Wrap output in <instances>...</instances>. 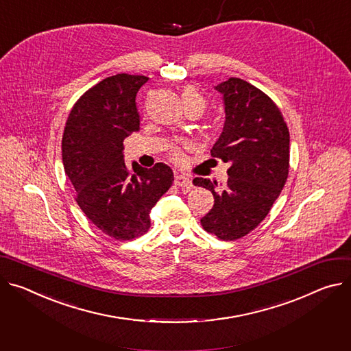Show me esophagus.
Segmentation results:
<instances>
[{
    "label": "esophagus",
    "instance_id": "34e87169",
    "mask_svg": "<svg viewBox=\"0 0 351 351\" xmlns=\"http://www.w3.org/2000/svg\"><path fill=\"white\" fill-rule=\"evenodd\" d=\"M175 184H176V186H179V187H182L183 192H189V190L193 187L192 180H190L187 176H184V175H179V173L175 176Z\"/></svg>",
    "mask_w": 351,
    "mask_h": 351
}]
</instances>
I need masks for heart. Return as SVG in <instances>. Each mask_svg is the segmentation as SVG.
Instances as JSON below:
<instances>
[{"mask_svg":"<svg viewBox=\"0 0 351 351\" xmlns=\"http://www.w3.org/2000/svg\"><path fill=\"white\" fill-rule=\"evenodd\" d=\"M182 102L184 105V108H190V106H199L203 110L206 109V99L203 95L193 86H186L182 90ZM169 156L173 162H180L182 161V149L176 145H173L169 151Z\"/></svg>","mask_w":351,"mask_h":351,"instance_id":"obj_1","label":"heart"}]
</instances>
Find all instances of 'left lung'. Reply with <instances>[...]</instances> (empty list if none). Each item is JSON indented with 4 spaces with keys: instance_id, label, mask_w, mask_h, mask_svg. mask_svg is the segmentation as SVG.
<instances>
[{
    "instance_id": "obj_1",
    "label": "left lung",
    "mask_w": 351,
    "mask_h": 351,
    "mask_svg": "<svg viewBox=\"0 0 351 351\" xmlns=\"http://www.w3.org/2000/svg\"><path fill=\"white\" fill-rule=\"evenodd\" d=\"M224 95L226 123L211 156L230 162L228 180L196 178L195 186L213 193L214 206L200 219L204 231L235 241L269 214L289 178L290 133L277 105L254 85L230 78L215 86Z\"/></svg>"
}]
</instances>
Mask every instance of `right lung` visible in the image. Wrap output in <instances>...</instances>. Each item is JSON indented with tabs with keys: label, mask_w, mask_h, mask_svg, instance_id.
<instances>
[{
	"label": "right lung",
	"mask_w": 351,
	"mask_h": 351,
	"mask_svg": "<svg viewBox=\"0 0 351 351\" xmlns=\"http://www.w3.org/2000/svg\"><path fill=\"white\" fill-rule=\"evenodd\" d=\"M145 75L116 74L89 88L73 106L62 134V165L75 202L104 234L130 241L144 235L149 211L173 182L172 169L124 164L123 141L140 130L136 106Z\"/></svg>",
	"instance_id": "add662e5"
}]
</instances>
